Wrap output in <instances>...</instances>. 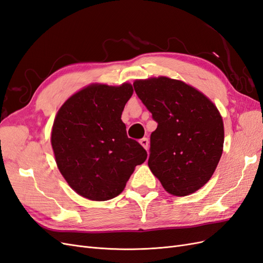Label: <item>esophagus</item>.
Listing matches in <instances>:
<instances>
[{"label":"esophagus","instance_id":"esophagus-1","mask_svg":"<svg viewBox=\"0 0 263 263\" xmlns=\"http://www.w3.org/2000/svg\"><path fill=\"white\" fill-rule=\"evenodd\" d=\"M140 145L144 147L146 150L148 149V145H149V140L147 139V138H142V139H140Z\"/></svg>","mask_w":263,"mask_h":263}]
</instances>
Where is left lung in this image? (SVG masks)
<instances>
[{"mask_svg":"<svg viewBox=\"0 0 263 263\" xmlns=\"http://www.w3.org/2000/svg\"><path fill=\"white\" fill-rule=\"evenodd\" d=\"M134 89L158 123L148 165L166 192L185 196L212 178L222 154L224 124L214 103L180 80H136Z\"/></svg>","mask_w":263,"mask_h":263,"instance_id":"obj_1","label":"left lung"}]
</instances>
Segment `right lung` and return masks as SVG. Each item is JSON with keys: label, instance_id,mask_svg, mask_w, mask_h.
<instances>
[{"label": "right lung", "instance_id": "add662e5", "mask_svg": "<svg viewBox=\"0 0 263 263\" xmlns=\"http://www.w3.org/2000/svg\"><path fill=\"white\" fill-rule=\"evenodd\" d=\"M133 86L91 84L69 98L55 115L51 146L58 169L76 192L107 201L123 192L147 151L127 137L122 122Z\"/></svg>", "mask_w": 263, "mask_h": 263}]
</instances>
